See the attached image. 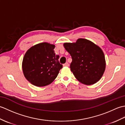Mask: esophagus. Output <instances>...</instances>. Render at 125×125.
Instances as JSON below:
<instances>
[{"mask_svg":"<svg viewBox=\"0 0 125 125\" xmlns=\"http://www.w3.org/2000/svg\"><path fill=\"white\" fill-rule=\"evenodd\" d=\"M69 63L68 62H66L64 64H63V66H64V67H69Z\"/></svg>","mask_w":125,"mask_h":125,"instance_id":"esophagus-1","label":"esophagus"}]
</instances>
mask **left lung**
<instances>
[{"label":"left lung","instance_id":"1","mask_svg":"<svg viewBox=\"0 0 125 125\" xmlns=\"http://www.w3.org/2000/svg\"><path fill=\"white\" fill-rule=\"evenodd\" d=\"M63 45L72 58L71 71L79 82L89 85L99 80L106 65L105 56L100 47L85 39Z\"/></svg>","mask_w":125,"mask_h":125}]
</instances>
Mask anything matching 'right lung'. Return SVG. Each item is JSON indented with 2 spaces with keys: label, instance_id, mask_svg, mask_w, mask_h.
<instances>
[{
  "label": "right lung",
  "instance_id": "obj_1",
  "mask_svg": "<svg viewBox=\"0 0 125 125\" xmlns=\"http://www.w3.org/2000/svg\"><path fill=\"white\" fill-rule=\"evenodd\" d=\"M55 46L46 42L29 49L23 57L22 70L26 78L36 86H44L56 78L63 67L56 55Z\"/></svg>",
  "mask_w": 125,
  "mask_h": 125
}]
</instances>
